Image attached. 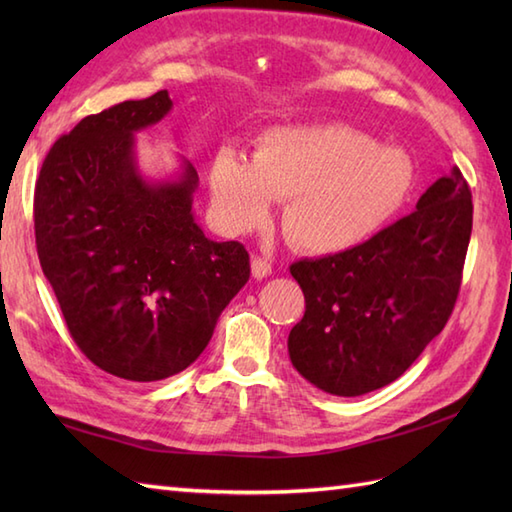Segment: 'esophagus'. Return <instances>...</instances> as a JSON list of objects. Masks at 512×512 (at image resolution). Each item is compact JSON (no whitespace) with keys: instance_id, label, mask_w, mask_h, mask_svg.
<instances>
[{"instance_id":"1","label":"esophagus","mask_w":512,"mask_h":512,"mask_svg":"<svg viewBox=\"0 0 512 512\" xmlns=\"http://www.w3.org/2000/svg\"><path fill=\"white\" fill-rule=\"evenodd\" d=\"M250 268H253L255 279H266V277L273 275V264H270L266 257L255 255L253 259H250Z\"/></svg>"}]
</instances>
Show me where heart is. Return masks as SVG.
<instances>
[{"label": "heart", "instance_id": "1", "mask_svg": "<svg viewBox=\"0 0 512 512\" xmlns=\"http://www.w3.org/2000/svg\"><path fill=\"white\" fill-rule=\"evenodd\" d=\"M416 184L405 149L345 123L268 127L253 156L217 151L209 189L215 220L228 235L264 228L277 200H288L284 228L310 255H336L361 246L394 217Z\"/></svg>", "mask_w": 512, "mask_h": 512}]
</instances>
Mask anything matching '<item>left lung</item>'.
<instances>
[{"label":"left lung","mask_w":512,"mask_h":512,"mask_svg":"<svg viewBox=\"0 0 512 512\" xmlns=\"http://www.w3.org/2000/svg\"><path fill=\"white\" fill-rule=\"evenodd\" d=\"M471 228V189L453 167L416 211L361 246L292 264L306 297L288 336L297 372L332 396H363L405 374L451 317Z\"/></svg>","instance_id":"left-lung-1"}]
</instances>
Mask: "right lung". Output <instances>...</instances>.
Listing matches in <instances>:
<instances>
[{
	"mask_svg": "<svg viewBox=\"0 0 512 512\" xmlns=\"http://www.w3.org/2000/svg\"><path fill=\"white\" fill-rule=\"evenodd\" d=\"M171 105L160 90L85 116L52 145L35 184L39 262L74 343L136 383L187 369L250 277L248 250L195 222L191 162L173 180L138 171L134 134Z\"/></svg>",
	"mask_w": 512,
	"mask_h": 512,
	"instance_id": "right-lung-1",
	"label": "right lung"
}]
</instances>
